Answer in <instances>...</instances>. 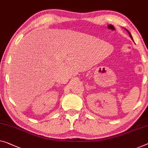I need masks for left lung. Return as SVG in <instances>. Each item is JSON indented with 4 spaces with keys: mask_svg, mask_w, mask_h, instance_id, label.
I'll return each instance as SVG.
<instances>
[{
    "mask_svg": "<svg viewBox=\"0 0 148 148\" xmlns=\"http://www.w3.org/2000/svg\"><path fill=\"white\" fill-rule=\"evenodd\" d=\"M126 30H127V29H126ZM128 34H129V35H130V38H132V39L133 40V38H132V36H131V34H130V33L129 32H128Z\"/></svg>",
    "mask_w": 148,
    "mask_h": 148,
    "instance_id": "1",
    "label": "left lung"
}]
</instances>
